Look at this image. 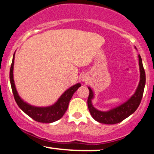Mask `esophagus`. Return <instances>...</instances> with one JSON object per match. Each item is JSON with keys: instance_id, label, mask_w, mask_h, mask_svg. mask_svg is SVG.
<instances>
[{"instance_id": "obj_1", "label": "esophagus", "mask_w": 154, "mask_h": 154, "mask_svg": "<svg viewBox=\"0 0 154 154\" xmlns=\"http://www.w3.org/2000/svg\"><path fill=\"white\" fill-rule=\"evenodd\" d=\"M82 80L83 81V82H88V79H87V77H85V76H82Z\"/></svg>"}]
</instances>
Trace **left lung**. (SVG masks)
Instances as JSON below:
<instances>
[{"mask_svg": "<svg viewBox=\"0 0 154 154\" xmlns=\"http://www.w3.org/2000/svg\"><path fill=\"white\" fill-rule=\"evenodd\" d=\"M139 58V66L140 72V78L136 91L132 95L130 99L127 100L125 103L119 106L114 108L108 111H101L96 109L92 104V99L94 97L91 88L88 87L90 93L88 99V106L91 116L95 121L102 124L106 125H114L121 122L124 119L128 118L136 111L140 103L141 99L143 95L145 85H146V73L143 66L142 59L140 56L138 55Z\"/></svg>", "mask_w": 154, "mask_h": 154, "instance_id": "1", "label": "left lung"}]
</instances>
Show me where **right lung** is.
<instances>
[{"instance_id":"add662e5","label":"right lung","mask_w":154,"mask_h":154,"mask_svg":"<svg viewBox=\"0 0 154 154\" xmlns=\"http://www.w3.org/2000/svg\"><path fill=\"white\" fill-rule=\"evenodd\" d=\"M15 54V53H14ZM14 55L13 56L11 65L10 69V82L11 86L12 92H13L14 97L17 102V105L25 114L30 116L32 119L35 120L36 122L43 123H51L57 121L61 119L63 116L64 113L68 109L69 103L71 100L72 95L75 93L78 88L81 86L80 83H77L75 85L72 86L71 88L66 90L61 97L56 102L54 105L47 107H37L34 106L29 105V103H26L20 98L17 89L15 87L14 80Z\"/></svg>"}]
</instances>
